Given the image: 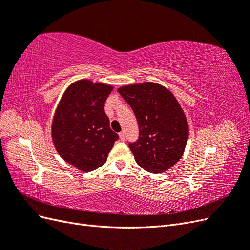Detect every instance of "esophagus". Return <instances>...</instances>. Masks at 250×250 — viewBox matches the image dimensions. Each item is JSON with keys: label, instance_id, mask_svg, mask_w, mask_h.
<instances>
[{"label": "esophagus", "instance_id": "34e87169", "mask_svg": "<svg viewBox=\"0 0 250 250\" xmlns=\"http://www.w3.org/2000/svg\"><path fill=\"white\" fill-rule=\"evenodd\" d=\"M119 137H120V140L122 141V142L125 141V134H124V132H120L119 133Z\"/></svg>", "mask_w": 250, "mask_h": 250}]
</instances>
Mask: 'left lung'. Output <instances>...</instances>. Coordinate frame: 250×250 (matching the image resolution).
Wrapping results in <instances>:
<instances>
[{
    "instance_id": "left-lung-1",
    "label": "left lung",
    "mask_w": 250,
    "mask_h": 250,
    "mask_svg": "<svg viewBox=\"0 0 250 250\" xmlns=\"http://www.w3.org/2000/svg\"><path fill=\"white\" fill-rule=\"evenodd\" d=\"M118 92L138 120L139 140L129 144L134 160L150 173L169 170L184 155L188 124L171 90L155 82L123 85Z\"/></svg>"
}]
</instances>
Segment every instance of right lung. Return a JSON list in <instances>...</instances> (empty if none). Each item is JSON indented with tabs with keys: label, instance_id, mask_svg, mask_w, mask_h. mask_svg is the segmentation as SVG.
Segmentation results:
<instances>
[{
	"label": "right lung",
	"instance_id": "1",
	"mask_svg": "<svg viewBox=\"0 0 250 250\" xmlns=\"http://www.w3.org/2000/svg\"><path fill=\"white\" fill-rule=\"evenodd\" d=\"M112 89L102 82L77 80L66 87L55 109L53 144L62 160L82 172L101 167L119 139L104 111Z\"/></svg>",
	"mask_w": 250,
	"mask_h": 250
}]
</instances>
